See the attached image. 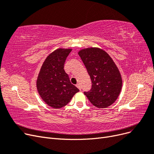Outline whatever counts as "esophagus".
Returning <instances> with one entry per match:
<instances>
[{"instance_id": "obj_1", "label": "esophagus", "mask_w": 154, "mask_h": 154, "mask_svg": "<svg viewBox=\"0 0 154 154\" xmlns=\"http://www.w3.org/2000/svg\"><path fill=\"white\" fill-rule=\"evenodd\" d=\"M78 88H79V89H80V90H81L82 89V87H81V85H80V83H78V84H76V85Z\"/></svg>"}]
</instances>
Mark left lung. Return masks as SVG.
Segmentation results:
<instances>
[{"label":"left lung","instance_id":"1","mask_svg":"<svg viewBox=\"0 0 154 154\" xmlns=\"http://www.w3.org/2000/svg\"><path fill=\"white\" fill-rule=\"evenodd\" d=\"M92 81L90 91L84 94L97 108L113 104L122 88L120 72L109 54L98 48H88L78 51Z\"/></svg>","mask_w":154,"mask_h":154}]
</instances>
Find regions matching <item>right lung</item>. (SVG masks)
<instances>
[{
  "label": "right lung",
  "mask_w": 154,
  "mask_h": 154,
  "mask_svg": "<svg viewBox=\"0 0 154 154\" xmlns=\"http://www.w3.org/2000/svg\"><path fill=\"white\" fill-rule=\"evenodd\" d=\"M71 48H58L49 54L41 67L36 80V88L41 98L54 109L66 106L78 88L70 82L64 71V63Z\"/></svg>",
  "instance_id": "right-lung-1"
}]
</instances>
